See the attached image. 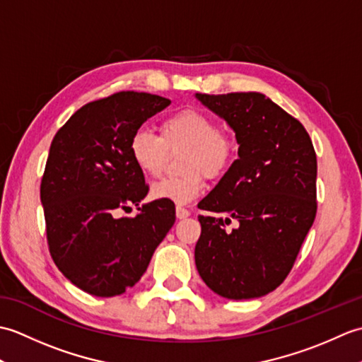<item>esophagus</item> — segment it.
<instances>
[{
	"label": "esophagus",
	"instance_id": "1",
	"mask_svg": "<svg viewBox=\"0 0 362 362\" xmlns=\"http://www.w3.org/2000/svg\"><path fill=\"white\" fill-rule=\"evenodd\" d=\"M189 211L187 210V209H183V206H175V216L179 218V219H185V218H188L189 216Z\"/></svg>",
	"mask_w": 362,
	"mask_h": 362
}]
</instances>
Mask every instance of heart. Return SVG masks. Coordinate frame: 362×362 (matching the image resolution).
<instances>
[{"instance_id":"1","label":"heart","mask_w":362,"mask_h":362,"mask_svg":"<svg viewBox=\"0 0 362 362\" xmlns=\"http://www.w3.org/2000/svg\"><path fill=\"white\" fill-rule=\"evenodd\" d=\"M182 177H166L151 188L153 199L174 204H189L202 193L204 174L210 179L224 175L235 160L236 146L233 136L219 127L211 115L197 109H183L163 119L160 136L152 130L136 129L129 141V152L134 163L148 177L163 171L169 151L185 149Z\"/></svg>"}]
</instances>
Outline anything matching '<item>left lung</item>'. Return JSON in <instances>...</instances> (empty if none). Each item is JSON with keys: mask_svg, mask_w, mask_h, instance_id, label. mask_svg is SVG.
Wrapping results in <instances>:
<instances>
[{"mask_svg": "<svg viewBox=\"0 0 362 362\" xmlns=\"http://www.w3.org/2000/svg\"><path fill=\"white\" fill-rule=\"evenodd\" d=\"M196 98L227 121L240 144L238 158L197 205L209 211L199 214L197 272L221 297L266 296L291 272L316 218L313 141L302 122L257 91ZM230 218L240 226L227 233Z\"/></svg>", "mask_w": 362, "mask_h": 362, "instance_id": "obj_1", "label": "left lung"}]
</instances>
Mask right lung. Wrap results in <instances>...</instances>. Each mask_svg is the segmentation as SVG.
I'll return each mask as SVG.
<instances>
[{
	"mask_svg": "<svg viewBox=\"0 0 362 362\" xmlns=\"http://www.w3.org/2000/svg\"><path fill=\"white\" fill-rule=\"evenodd\" d=\"M169 104L157 95L119 91L81 107L51 143L40 185L49 253L59 271L91 296L132 288L174 226V202L140 205L149 187L129 152L135 130ZM134 204V218L119 216Z\"/></svg>",
	"mask_w": 362,
	"mask_h": 362,
	"instance_id": "obj_1",
	"label": "right lung"
}]
</instances>
